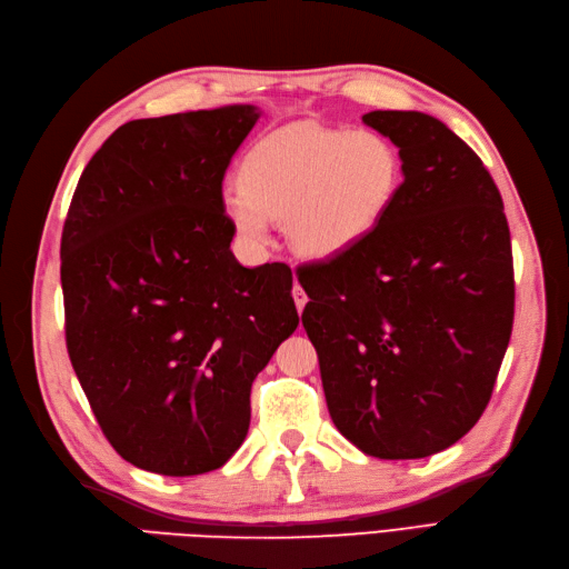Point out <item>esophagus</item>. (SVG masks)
Listing matches in <instances>:
<instances>
[{
	"label": "esophagus",
	"instance_id": "obj_1",
	"mask_svg": "<svg viewBox=\"0 0 569 569\" xmlns=\"http://www.w3.org/2000/svg\"><path fill=\"white\" fill-rule=\"evenodd\" d=\"M291 297H295V303H297V311L301 313V311H303V306L308 303V297H306V291L301 289V284H295V289H291Z\"/></svg>",
	"mask_w": 569,
	"mask_h": 569
}]
</instances>
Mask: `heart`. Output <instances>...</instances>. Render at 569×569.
<instances>
[{"label":"heart","instance_id":"b5f03b06","mask_svg":"<svg viewBox=\"0 0 569 569\" xmlns=\"http://www.w3.org/2000/svg\"><path fill=\"white\" fill-rule=\"evenodd\" d=\"M222 192V213L249 244L261 247L270 222L287 220L289 244L332 261L380 226L401 184V159L372 130L299 126L258 142Z\"/></svg>","mask_w":569,"mask_h":569}]
</instances>
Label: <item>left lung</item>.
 I'll list each match as a JSON object with an SVG mask.
<instances>
[{
	"mask_svg": "<svg viewBox=\"0 0 569 569\" xmlns=\"http://www.w3.org/2000/svg\"><path fill=\"white\" fill-rule=\"evenodd\" d=\"M399 147L403 182L356 249L299 268L303 327L339 432L385 460L449 449L475 427L512 332L503 199L439 118L370 111Z\"/></svg>",
	"mask_w": 569,
	"mask_h": 569,
	"instance_id": "obj_1",
	"label": "left lung"
}]
</instances>
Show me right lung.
Returning a JSON list of instances; mask_svg holds the SVG:
<instances>
[{"label": "right lung", "instance_id": "right-lung-1", "mask_svg": "<svg viewBox=\"0 0 569 569\" xmlns=\"http://www.w3.org/2000/svg\"><path fill=\"white\" fill-rule=\"evenodd\" d=\"M251 104L140 118L82 170L61 234L66 347L120 458L168 477L242 446L251 385L297 330L291 270L230 251L222 178Z\"/></svg>", "mask_w": 569, "mask_h": 569}]
</instances>
